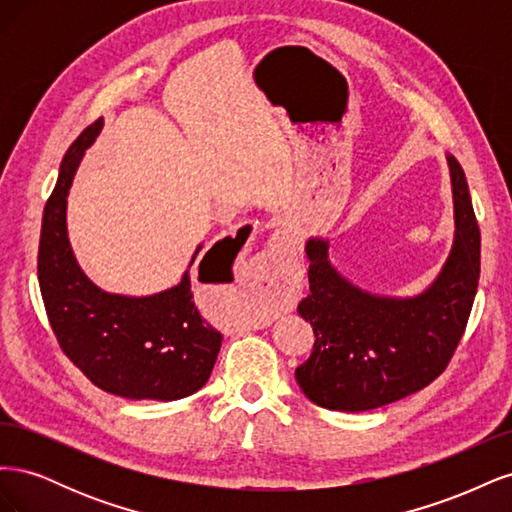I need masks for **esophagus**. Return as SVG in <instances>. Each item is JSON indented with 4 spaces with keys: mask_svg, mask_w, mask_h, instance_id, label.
<instances>
[{
    "mask_svg": "<svg viewBox=\"0 0 512 512\" xmlns=\"http://www.w3.org/2000/svg\"><path fill=\"white\" fill-rule=\"evenodd\" d=\"M294 269H297V245L290 241L275 243L269 254V275L265 286L271 301L286 303L292 297L294 288H297Z\"/></svg>",
    "mask_w": 512,
    "mask_h": 512,
    "instance_id": "34e87169",
    "label": "esophagus"
}]
</instances>
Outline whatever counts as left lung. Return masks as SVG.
<instances>
[{
	"label": "left lung",
	"instance_id": "obj_1",
	"mask_svg": "<svg viewBox=\"0 0 512 512\" xmlns=\"http://www.w3.org/2000/svg\"><path fill=\"white\" fill-rule=\"evenodd\" d=\"M446 162L455 239L436 280L414 297L359 288L333 267L329 239H307L309 294L299 314L316 342L294 378L316 406L365 412L393 404L425 389L451 361L476 297L480 232L463 168L451 153Z\"/></svg>",
	"mask_w": 512,
	"mask_h": 512
}]
</instances>
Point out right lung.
<instances>
[{
    "label": "right lung",
    "mask_w": 512,
    "mask_h": 512,
    "mask_svg": "<svg viewBox=\"0 0 512 512\" xmlns=\"http://www.w3.org/2000/svg\"><path fill=\"white\" fill-rule=\"evenodd\" d=\"M102 126L104 121L98 119L70 145L55 190L46 200L38 252L42 301L61 350L102 391L126 399H183L207 384L222 346L220 331L194 305L190 267L203 243L196 245L177 286L130 297L91 282L68 239V194L85 151L94 145ZM245 230L247 226L239 228L235 239L226 237L235 245L215 260L220 273L230 271L247 239Z\"/></svg>",
    "instance_id": "right-lung-1"
}]
</instances>
